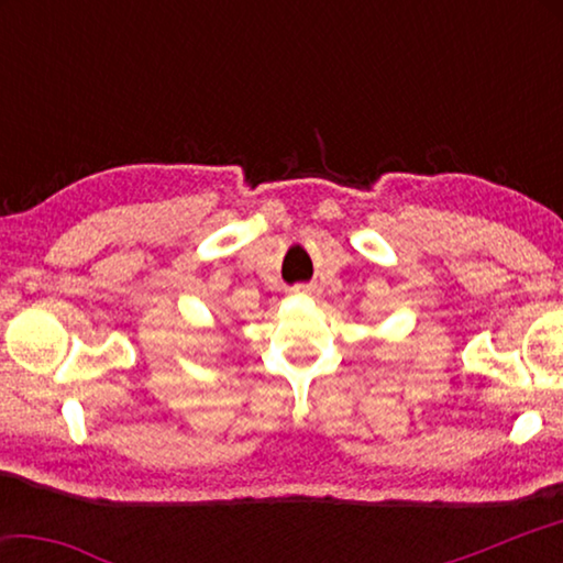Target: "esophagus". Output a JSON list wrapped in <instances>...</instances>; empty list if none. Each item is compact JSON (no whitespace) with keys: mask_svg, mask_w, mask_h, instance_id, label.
I'll return each mask as SVG.
<instances>
[{"mask_svg":"<svg viewBox=\"0 0 563 563\" xmlns=\"http://www.w3.org/2000/svg\"><path fill=\"white\" fill-rule=\"evenodd\" d=\"M290 292H295V295H312V292H316V288H310V285H295Z\"/></svg>","mask_w":563,"mask_h":563,"instance_id":"esophagus-1","label":"esophagus"}]
</instances>
